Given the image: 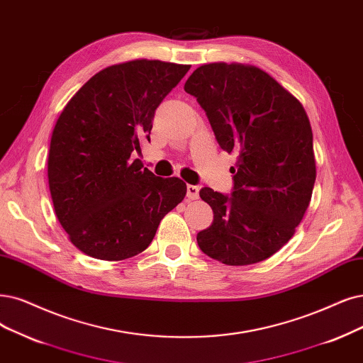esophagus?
<instances>
[{"label":"esophagus","mask_w":363,"mask_h":363,"mask_svg":"<svg viewBox=\"0 0 363 363\" xmlns=\"http://www.w3.org/2000/svg\"><path fill=\"white\" fill-rule=\"evenodd\" d=\"M199 186L197 185H186V197H189V200H196L199 199Z\"/></svg>","instance_id":"obj_1"}]
</instances>
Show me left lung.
Returning <instances> with one entry per match:
<instances>
[{
    "instance_id": "1",
    "label": "left lung",
    "mask_w": 363,
    "mask_h": 363,
    "mask_svg": "<svg viewBox=\"0 0 363 363\" xmlns=\"http://www.w3.org/2000/svg\"><path fill=\"white\" fill-rule=\"evenodd\" d=\"M184 89L206 112L221 150L238 154L230 197L200 190L213 221L197 244L229 266L266 260L291 239L311 202L315 158L303 106L272 76L240 62L200 65Z\"/></svg>"
}]
</instances>
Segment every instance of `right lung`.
<instances>
[{"label":"right lung","mask_w":363,"mask_h":363,"mask_svg":"<svg viewBox=\"0 0 363 363\" xmlns=\"http://www.w3.org/2000/svg\"><path fill=\"white\" fill-rule=\"evenodd\" d=\"M190 67L158 60L109 65L61 112L50 139L49 190L60 224L86 256H136L184 200L182 179L155 177L131 154L150 140L155 109Z\"/></svg>","instance_id":"right-lung-1"}]
</instances>
